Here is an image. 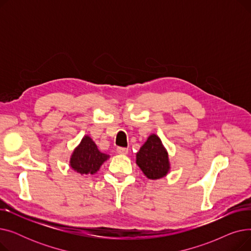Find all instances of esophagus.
I'll return each instance as SVG.
<instances>
[{"label": "esophagus", "instance_id": "obj_1", "mask_svg": "<svg viewBox=\"0 0 251 251\" xmlns=\"http://www.w3.org/2000/svg\"><path fill=\"white\" fill-rule=\"evenodd\" d=\"M117 152L120 154H127L128 153V149L126 148H118L117 149Z\"/></svg>", "mask_w": 251, "mask_h": 251}]
</instances>
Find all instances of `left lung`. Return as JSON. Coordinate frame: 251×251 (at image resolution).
Masks as SVG:
<instances>
[{
    "label": "left lung",
    "mask_w": 251,
    "mask_h": 251,
    "mask_svg": "<svg viewBox=\"0 0 251 251\" xmlns=\"http://www.w3.org/2000/svg\"><path fill=\"white\" fill-rule=\"evenodd\" d=\"M136 164L149 179H161L171 169L168 151L160 137L151 134L136 153Z\"/></svg>",
    "instance_id": "obj_1"
}]
</instances>
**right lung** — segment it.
I'll return each mask as SVG.
<instances>
[{
    "mask_svg": "<svg viewBox=\"0 0 251 251\" xmlns=\"http://www.w3.org/2000/svg\"><path fill=\"white\" fill-rule=\"evenodd\" d=\"M109 157V154L100 152L94 140L85 135L71 154L70 167L81 175H94Z\"/></svg>",
    "mask_w": 251,
    "mask_h": 251,
    "instance_id": "add662e5",
    "label": "right lung"
}]
</instances>
